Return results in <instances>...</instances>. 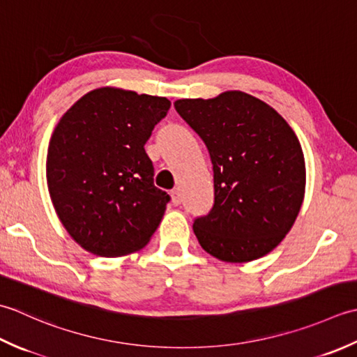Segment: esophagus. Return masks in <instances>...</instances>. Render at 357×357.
<instances>
[{"label": "esophagus", "instance_id": "1", "mask_svg": "<svg viewBox=\"0 0 357 357\" xmlns=\"http://www.w3.org/2000/svg\"><path fill=\"white\" fill-rule=\"evenodd\" d=\"M171 197H172V203L176 206H178L181 203V192L178 191V189H174V191L171 192Z\"/></svg>", "mask_w": 357, "mask_h": 357}]
</instances>
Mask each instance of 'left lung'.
<instances>
[{"label":"left lung","mask_w":357,"mask_h":357,"mask_svg":"<svg viewBox=\"0 0 357 357\" xmlns=\"http://www.w3.org/2000/svg\"><path fill=\"white\" fill-rule=\"evenodd\" d=\"M174 106L213 162L214 206L192 227L202 248L229 264L266 256L293 228L303 202L299 138L275 109L242 91Z\"/></svg>","instance_id":"8db88e82"}]
</instances>
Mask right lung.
<instances>
[{
    "mask_svg": "<svg viewBox=\"0 0 357 357\" xmlns=\"http://www.w3.org/2000/svg\"><path fill=\"white\" fill-rule=\"evenodd\" d=\"M171 101L119 87L87 92L50 137L46 177L69 236L101 257L143 248L163 219L169 195L154 186L144 143Z\"/></svg>",
    "mask_w": 357,
    "mask_h": 357,
    "instance_id": "obj_1",
    "label": "right lung"
}]
</instances>
